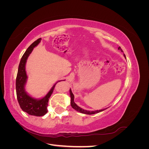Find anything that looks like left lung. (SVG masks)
Instances as JSON below:
<instances>
[{"label": "left lung", "mask_w": 149, "mask_h": 149, "mask_svg": "<svg viewBox=\"0 0 149 149\" xmlns=\"http://www.w3.org/2000/svg\"><path fill=\"white\" fill-rule=\"evenodd\" d=\"M119 49H120L121 52H123V50H122L121 48L119 47L118 48ZM124 57L126 58L125 57V55H124ZM70 97H71V107L73 108L74 109H75L76 111H77L79 112H81V113H83V114H96V113H98V112H100L101 111H104L106 109H101V110H97V111H86V110H84L83 109H82V108H81L80 107H79L78 106H77L76 104V103L74 102V94H73V93H72L71 91V89H70ZM107 109V108H106Z\"/></svg>", "instance_id": "obj_1"}]
</instances>
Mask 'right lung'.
Segmentation results:
<instances>
[{"label": "right lung", "instance_id": "add662e5", "mask_svg": "<svg viewBox=\"0 0 149 149\" xmlns=\"http://www.w3.org/2000/svg\"><path fill=\"white\" fill-rule=\"evenodd\" d=\"M42 38H40L35 41L27 48L25 53L22 56L18 69L16 78V93L18 102L19 103L20 108L24 112L30 115L35 116H42L47 112V106L49 99L53 93L55 83L53 86L52 89L47 93V95L40 100H37L29 96L25 90V85L26 82L27 76L25 71V64L26 60L32 52L33 48L41 42ZM64 81V80H63Z\"/></svg>", "mask_w": 149, "mask_h": 149}]
</instances>
